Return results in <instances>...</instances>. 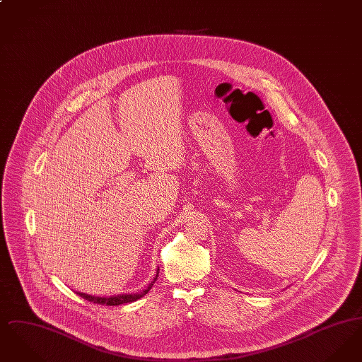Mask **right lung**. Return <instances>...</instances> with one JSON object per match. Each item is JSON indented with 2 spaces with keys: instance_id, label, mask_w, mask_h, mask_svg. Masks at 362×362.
Returning a JSON list of instances; mask_svg holds the SVG:
<instances>
[{
  "instance_id": "add662e5",
  "label": "right lung",
  "mask_w": 362,
  "mask_h": 362,
  "mask_svg": "<svg viewBox=\"0 0 362 362\" xmlns=\"http://www.w3.org/2000/svg\"><path fill=\"white\" fill-rule=\"evenodd\" d=\"M157 276H158V269H157V273H156L153 281L142 292L132 293V294H118V296H111V297H96V296H90V294L80 292H77V294L81 296L83 298H86L88 301L93 303V304H100V305H121V304H126V303H134V301H137L138 298L144 297L146 293L152 289Z\"/></svg>"
}]
</instances>
